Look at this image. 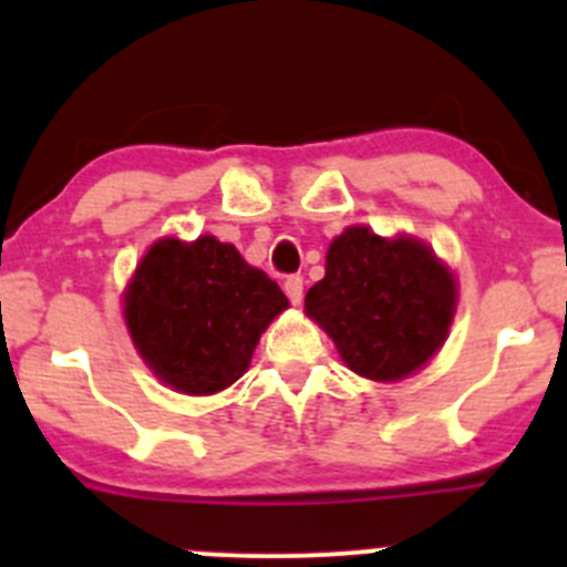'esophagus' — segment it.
<instances>
[{"label": "esophagus", "mask_w": 567, "mask_h": 567, "mask_svg": "<svg viewBox=\"0 0 567 567\" xmlns=\"http://www.w3.org/2000/svg\"><path fill=\"white\" fill-rule=\"evenodd\" d=\"M282 288L293 305H301V299H305V277H301V274H290V277L285 279Z\"/></svg>", "instance_id": "obj_1"}]
</instances>
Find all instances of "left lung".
Instances as JSON below:
<instances>
[{
    "instance_id": "1",
    "label": "left lung",
    "mask_w": 567,
    "mask_h": 567,
    "mask_svg": "<svg viewBox=\"0 0 567 567\" xmlns=\"http://www.w3.org/2000/svg\"><path fill=\"white\" fill-rule=\"evenodd\" d=\"M455 296L453 274L425 244L348 227L326 251V277L307 290L305 307L353 373L398 381L439 351Z\"/></svg>"
}]
</instances>
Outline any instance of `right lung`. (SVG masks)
Listing matches in <instances>:
<instances>
[{
  "instance_id": "right-lung-1",
  "label": "right lung",
  "mask_w": 567,
  "mask_h": 567,
  "mask_svg": "<svg viewBox=\"0 0 567 567\" xmlns=\"http://www.w3.org/2000/svg\"><path fill=\"white\" fill-rule=\"evenodd\" d=\"M288 299L233 244H153L125 293V320L153 373L177 392L214 394L241 379Z\"/></svg>"
}]
</instances>
